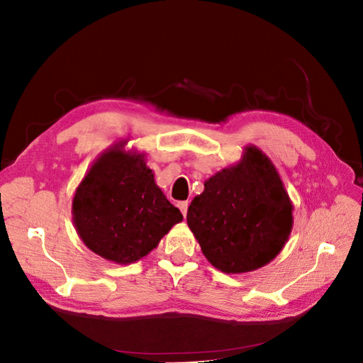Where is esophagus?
<instances>
[{"mask_svg": "<svg viewBox=\"0 0 363 363\" xmlns=\"http://www.w3.org/2000/svg\"><path fill=\"white\" fill-rule=\"evenodd\" d=\"M188 206H189L188 201H180V203H179V208L182 211V213H183L184 218H186V215H188Z\"/></svg>", "mask_w": 363, "mask_h": 363, "instance_id": "esophagus-1", "label": "esophagus"}]
</instances>
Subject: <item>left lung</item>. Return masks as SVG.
Masks as SVG:
<instances>
[{
	"instance_id": "obj_1",
	"label": "left lung",
	"mask_w": 363,
	"mask_h": 363,
	"mask_svg": "<svg viewBox=\"0 0 363 363\" xmlns=\"http://www.w3.org/2000/svg\"><path fill=\"white\" fill-rule=\"evenodd\" d=\"M292 203L267 155L248 145L236 164L206 180L188 225L215 268L242 274L276 257L292 230Z\"/></svg>"
}]
</instances>
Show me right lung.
Masks as SVG:
<instances>
[{
	"label": "right lung",
	"instance_id": "add662e5",
	"mask_svg": "<svg viewBox=\"0 0 363 363\" xmlns=\"http://www.w3.org/2000/svg\"><path fill=\"white\" fill-rule=\"evenodd\" d=\"M124 145L119 142L94 162L72 200V221L84 245L119 265L145 257L183 219L144 155Z\"/></svg>",
	"mask_w": 363,
	"mask_h": 363
}]
</instances>
